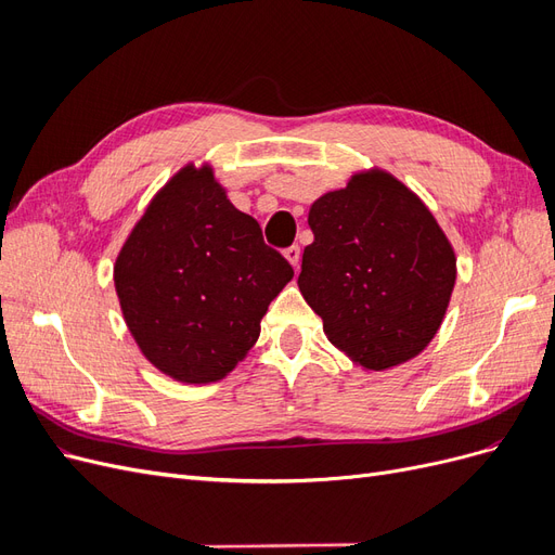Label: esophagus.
<instances>
[{"mask_svg":"<svg viewBox=\"0 0 555 555\" xmlns=\"http://www.w3.org/2000/svg\"><path fill=\"white\" fill-rule=\"evenodd\" d=\"M284 257H287V261L296 268L298 271V263H300V247L298 245H292V247H287L284 249Z\"/></svg>","mask_w":555,"mask_h":555,"instance_id":"34e87169","label":"esophagus"}]
</instances>
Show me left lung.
I'll return each mask as SVG.
<instances>
[{
	"instance_id": "obj_1",
	"label": "left lung",
	"mask_w": 555,
	"mask_h": 555,
	"mask_svg": "<svg viewBox=\"0 0 555 555\" xmlns=\"http://www.w3.org/2000/svg\"><path fill=\"white\" fill-rule=\"evenodd\" d=\"M308 224L298 289L331 345L365 371L422 354L456 284V255L424 201L391 173L359 171L314 201Z\"/></svg>"
}]
</instances>
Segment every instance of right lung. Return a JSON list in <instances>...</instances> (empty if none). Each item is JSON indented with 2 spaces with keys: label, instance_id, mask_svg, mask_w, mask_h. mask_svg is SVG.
I'll list each match as a JSON object with an SVG mask.
<instances>
[{
  "label": "right lung",
  "instance_id": "add662e5",
  "mask_svg": "<svg viewBox=\"0 0 555 555\" xmlns=\"http://www.w3.org/2000/svg\"><path fill=\"white\" fill-rule=\"evenodd\" d=\"M294 278L212 166L188 164L153 196L113 266L122 317L143 357L184 384L227 377L255 347L261 317Z\"/></svg>",
  "mask_w": 555,
  "mask_h": 555
}]
</instances>
